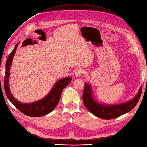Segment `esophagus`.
Here are the masks:
<instances>
[{"label":"esophagus","mask_w":147,"mask_h":147,"mask_svg":"<svg viewBox=\"0 0 147 147\" xmlns=\"http://www.w3.org/2000/svg\"><path fill=\"white\" fill-rule=\"evenodd\" d=\"M83 74H84V70L82 69H81V68H80V69L77 70L76 71V72L75 73V77L77 78H79L82 76Z\"/></svg>","instance_id":"esophagus-1"}]
</instances>
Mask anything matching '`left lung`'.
<instances>
[{
	"label": "left lung",
	"instance_id": "8db88e82",
	"mask_svg": "<svg viewBox=\"0 0 147 147\" xmlns=\"http://www.w3.org/2000/svg\"><path fill=\"white\" fill-rule=\"evenodd\" d=\"M142 90V86L140 87L137 95L128 102L116 105H104L103 104L97 102L94 99L90 85L86 82L82 95V100L84 106L94 115L104 119H112L118 118L134 108L141 96Z\"/></svg>",
	"mask_w": 147,
	"mask_h": 147
}]
</instances>
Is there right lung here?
Returning <instances> with one entry per match:
<instances>
[{
  "mask_svg": "<svg viewBox=\"0 0 147 147\" xmlns=\"http://www.w3.org/2000/svg\"><path fill=\"white\" fill-rule=\"evenodd\" d=\"M18 43L16 45L14 50L9 54L5 63V75L4 77V90L6 96L12 104L24 115L31 117H40L53 111L59 102L61 92L71 82V78H63L55 84L53 87L48 95L38 101L31 103L23 104L19 102L12 96L9 87V77L10 67L11 66L13 57L16 51Z\"/></svg>",
  "mask_w": 147,
  "mask_h": 147,
  "instance_id": "obj_1",
  "label": "right lung"
}]
</instances>
